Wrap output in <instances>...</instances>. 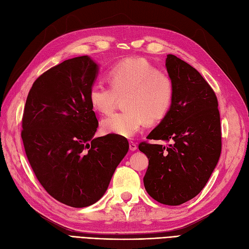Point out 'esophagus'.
<instances>
[{
	"instance_id": "obj_1",
	"label": "esophagus",
	"mask_w": 249,
	"mask_h": 249,
	"mask_svg": "<svg viewBox=\"0 0 249 249\" xmlns=\"http://www.w3.org/2000/svg\"><path fill=\"white\" fill-rule=\"evenodd\" d=\"M137 148H138L137 143L132 142V141H129V149H130L131 151H135Z\"/></svg>"
}]
</instances>
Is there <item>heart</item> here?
<instances>
[{
  "mask_svg": "<svg viewBox=\"0 0 249 249\" xmlns=\"http://www.w3.org/2000/svg\"><path fill=\"white\" fill-rule=\"evenodd\" d=\"M110 86L94 83L88 99L95 111L110 112L119 97H124L127 110L114 112L104 118L101 129L106 135L132 138L146 123L162 120L174 101V82L166 73L143 58L121 61L108 72Z\"/></svg>",
  "mask_w": 249,
  "mask_h": 249,
  "instance_id": "1",
  "label": "heart"
}]
</instances>
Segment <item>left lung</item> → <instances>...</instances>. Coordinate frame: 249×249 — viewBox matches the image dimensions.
Masks as SVG:
<instances>
[{"label": "left lung", "instance_id": "8db88e82", "mask_svg": "<svg viewBox=\"0 0 249 249\" xmlns=\"http://www.w3.org/2000/svg\"><path fill=\"white\" fill-rule=\"evenodd\" d=\"M166 68L175 86L169 111L147 139L170 142L167 146L142 142L148 158L144 186L165 205H181L206 185L222 148L218 99L196 69L174 54Z\"/></svg>", "mask_w": 249, "mask_h": 249}]
</instances>
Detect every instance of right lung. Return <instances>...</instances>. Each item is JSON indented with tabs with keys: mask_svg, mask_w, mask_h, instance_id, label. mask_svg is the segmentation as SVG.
Masks as SVG:
<instances>
[{
	"mask_svg": "<svg viewBox=\"0 0 249 249\" xmlns=\"http://www.w3.org/2000/svg\"><path fill=\"white\" fill-rule=\"evenodd\" d=\"M98 65L82 55L41 74L25 104V152L41 185L56 201L81 208L99 201L129 148L126 138H93L98 119L88 99Z\"/></svg>",
	"mask_w": 249,
	"mask_h": 249,
	"instance_id": "obj_1",
	"label": "right lung"
}]
</instances>
